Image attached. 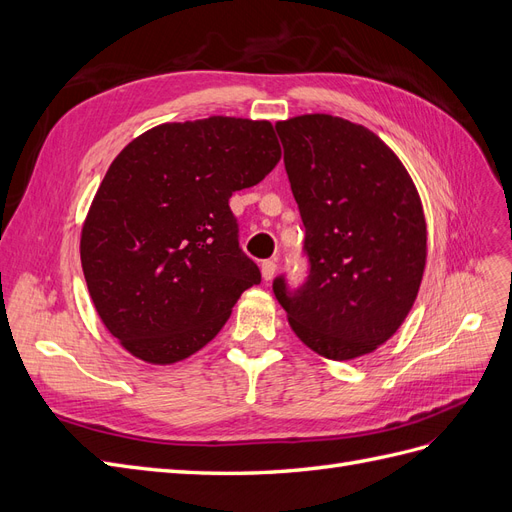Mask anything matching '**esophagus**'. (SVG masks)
<instances>
[{
	"label": "esophagus",
	"mask_w": 512,
	"mask_h": 512,
	"mask_svg": "<svg viewBox=\"0 0 512 512\" xmlns=\"http://www.w3.org/2000/svg\"><path fill=\"white\" fill-rule=\"evenodd\" d=\"M275 269H277L275 260H265V262H262V265H260V271H262V277H265V282H271V280H273Z\"/></svg>",
	"instance_id": "34e87169"
}]
</instances>
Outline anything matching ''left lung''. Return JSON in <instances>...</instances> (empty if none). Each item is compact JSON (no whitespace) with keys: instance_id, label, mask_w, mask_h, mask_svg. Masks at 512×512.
I'll list each match as a JSON object with an SVG mask.
<instances>
[{"instance_id":"obj_1","label":"left lung","mask_w":512,"mask_h":512,"mask_svg":"<svg viewBox=\"0 0 512 512\" xmlns=\"http://www.w3.org/2000/svg\"><path fill=\"white\" fill-rule=\"evenodd\" d=\"M290 190L305 226L307 277L275 299L305 346L333 361L374 352L406 320L423 280L427 226L404 164L342 117L277 121Z\"/></svg>"}]
</instances>
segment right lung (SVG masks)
<instances>
[{"label":"right lung","mask_w":512,"mask_h":512,"mask_svg":"<svg viewBox=\"0 0 512 512\" xmlns=\"http://www.w3.org/2000/svg\"><path fill=\"white\" fill-rule=\"evenodd\" d=\"M282 158L269 121L164 123L123 149L81 235L85 282L121 346L156 365L209 344L260 269L239 247L232 192Z\"/></svg>","instance_id":"obj_1"}]
</instances>
